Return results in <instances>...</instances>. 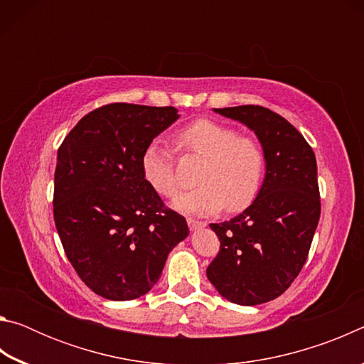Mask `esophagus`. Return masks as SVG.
<instances>
[{
	"label": "esophagus",
	"mask_w": 364,
	"mask_h": 364,
	"mask_svg": "<svg viewBox=\"0 0 364 364\" xmlns=\"http://www.w3.org/2000/svg\"><path fill=\"white\" fill-rule=\"evenodd\" d=\"M188 226H189L191 231H196V230H199V228L207 226V223H205V221H199V220L188 218Z\"/></svg>",
	"instance_id": "esophagus-1"
}]
</instances>
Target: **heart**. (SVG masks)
<instances>
[{
    "label": "heart",
    "instance_id": "b5f03b06",
    "mask_svg": "<svg viewBox=\"0 0 364 364\" xmlns=\"http://www.w3.org/2000/svg\"><path fill=\"white\" fill-rule=\"evenodd\" d=\"M176 149L204 159L196 181L199 186L175 200L184 213L210 215L221 208L239 212L249 207L262 188L264 156L258 141L213 120H196L173 136ZM144 180L157 194L175 197L180 191L173 151L159 141L141 157Z\"/></svg>",
    "mask_w": 364,
    "mask_h": 364
}]
</instances>
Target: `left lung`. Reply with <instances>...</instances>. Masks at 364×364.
<instances>
[{
    "label": "left lung",
    "instance_id": "left-lung-1",
    "mask_svg": "<svg viewBox=\"0 0 364 364\" xmlns=\"http://www.w3.org/2000/svg\"><path fill=\"white\" fill-rule=\"evenodd\" d=\"M215 112L257 134L267 173L252 205L230 221L210 225L220 250L207 278L232 304L260 305L286 292L306 262L321 215L316 157L297 128L267 107Z\"/></svg>",
    "mask_w": 364,
    "mask_h": 364
}]
</instances>
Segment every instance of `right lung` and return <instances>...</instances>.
Segmentation results:
<instances>
[{
  "label": "right lung",
  "mask_w": 364,
  "mask_h": 364,
  "mask_svg": "<svg viewBox=\"0 0 364 364\" xmlns=\"http://www.w3.org/2000/svg\"><path fill=\"white\" fill-rule=\"evenodd\" d=\"M178 117L171 106L107 104L86 114L59 147L54 223L80 279L104 299L149 292L189 234L141 170L146 147Z\"/></svg>",
  "instance_id": "1"
}]
</instances>
